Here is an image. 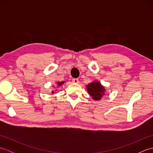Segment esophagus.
<instances>
[{"label":"esophagus","instance_id":"esophagus-1","mask_svg":"<svg viewBox=\"0 0 153 153\" xmlns=\"http://www.w3.org/2000/svg\"><path fill=\"white\" fill-rule=\"evenodd\" d=\"M72 82H73L74 83H78L79 79H77V78H74V79H72Z\"/></svg>","mask_w":153,"mask_h":153}]
</instances>
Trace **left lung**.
I'll use <instances>...</instances> for the list:
<instances>
[{
	"instance_id": "left-lung-1",
	"label": "left lung",
	"mask_w": 153,
	"mask_h": 153,
	"mask_svg": "<svg viewBox=\"0 0 153 153\" xmlns=\"http://www.w3.org/2000/svg\"><path fill=\"white\" fill-rule=\"evenodd\" d=\"M87 91L94 100H100L103 96L105 89L99 82H93L87 85Z\"/></svg>"
}]
</instances>
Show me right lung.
Masks as SVG:
<instances>
[{
  "label": "right lung",
  "instance_id": "add662e5",
  "mask_svg": "<svg viewBox=\"0 0 153 153\" xmlns=\"http://www.w3.org/2000/svg\"><path fill=\"white\" fill-rule=\"evenodd\" d=\"M63 83H64V82H61V83H58V85H62V84H63Z\"/></svg>",
  "mask_w": 153,
  "mask_h": 153
}]
</instances>
